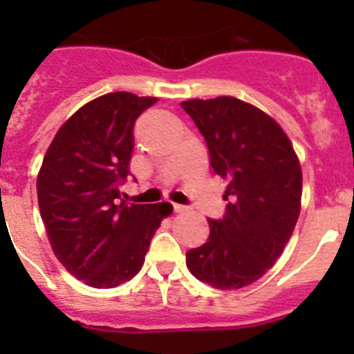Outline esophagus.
<instances>
[{
    "mask_svg": "<svg viewBox=\"0 0 354 354\" xmlns=\"http://www.w3.org/2000/svg\"><path fill=\"white\" fill-rule=\"evenodd\" d=\"M173 209H174V212H185V210H187V207L180 205V203H173Z\"/></svg>",
    "mask_w": 354,
    "mask_h": 354,
    "instance_id": "1",
    "label": "esophagus"
}]
</instances>
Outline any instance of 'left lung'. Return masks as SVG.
<instances>
[{"mask_svg":"<svg viewBox=\"0 0 354 354\" xmlns=\"http://www.w3.org/2000/svg\"><path fill=\"white\" fill-rule=\"evenodd\" d=\"M181 108L205 138L210 166L227 181L230 198L210 234L187 252V267L217 289L259 281L288 245L301 210L303 174L281 124L250 102L231 95L188 99Z\"/></svg>","mask_w":354,"mask_h":354,"instance_id":"1","label":"left lung"}]
</instances>
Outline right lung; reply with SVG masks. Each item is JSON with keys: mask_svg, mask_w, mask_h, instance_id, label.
<instances>
[{"mask_svg": "<svg viewBox=\"0 0 354 354\" xmlns=\"http://www.w3.org/2000/svg\"><path fill=\"white\" fill-rule=\"evenodd\" d=\"M157 97L111 92L75 111L59 127L37 174L48 240L68 272L106 289L138 274L149 245L173 205L118 202L128 176L133 124Z\"/></svg>", "mask_w": 354, "mask_h": 354, "instance_id": "add662e5", "label": "right lung"}]
</instances>
